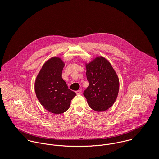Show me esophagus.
Segmentation results:
<instances>
[{
    "instance_id": "esophagus-1",
    "label": "esophagus",
    "mask_w": 159,
    "mask_h": 159,
    "mask_svg": "<svg viewBox=\"0 0 159 159\" xmlns=\"http://www.w3.org/2000/svg\"><path fill=\"white\" fill-rule=\"evenodd\" d=\"M75 93H77V95H80V94H81V93H82V90H79L76 91Z\"/></svg>"
}]
</instances>
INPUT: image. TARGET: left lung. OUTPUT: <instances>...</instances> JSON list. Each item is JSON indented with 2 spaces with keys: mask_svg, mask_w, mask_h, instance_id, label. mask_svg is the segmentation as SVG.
Wrapping results in <instances>:
<instances>
[{
  "mask_svg": "<svg viewBox=\"0 0 159 159\" xmlns=\"http://www.w3.org/2000/svg\"><path fill=\"white\" fill-rule=\"evenodd\" d=\"M86 69L89 85L84 95L93 110L105 111L113 105L118 95V76L112 65L102 57L86 64Z\"/></svg>",
  "mask_w": 159,
  "mask_h": 159,
  "instance_id": "8db88e82",
  "label": "left lung"
}]
</instances>
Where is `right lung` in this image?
Returning a JSON list of instances; mask_svg holds the SVG:
<instances>
[{"instance_id": "add662e5", "label": "right lung", "mask_w": 159, "mask_h": 159, "mask_svg": "<svg viewBox=\"0 0 159 159\" xmlns=\"http://www.w3.org/2000/svg\"><path fill=\"white\" fill-rule=\"evenodd\" d=\"M63 61L53 57L43 65L35 82V92L40 103L50 112L60 114L69 109L76 95L62 78Z\"/></svg>"}]
</instances>
